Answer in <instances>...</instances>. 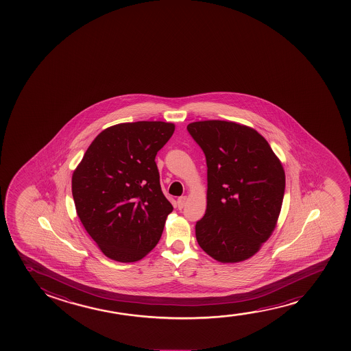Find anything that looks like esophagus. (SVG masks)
I'll use <instances>...</instances> for the list:
<instances>
[{"instance_id":"obj_1","label":"esophagus","mask_w":351,"mask_h":351,"mask_svg":"<svg viewBox=\"0 0 351 351\" xmlns=\"http://www.w3.org/2000/svg\"><path fill=\"white\" fill-rule=\"evenodd\" d=\"M187 197H181L178 199V207L180 210H182L184 205H186V202H187Z\"/></svg>"}]
</instances>
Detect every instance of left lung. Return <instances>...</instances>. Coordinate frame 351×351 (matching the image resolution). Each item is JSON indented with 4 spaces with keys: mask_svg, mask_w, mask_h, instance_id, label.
Segmentation results:
<instances>
[{
    "mask_svg": "<svg viewBox=\"0 0 351 351\" xmlns=\"http://www.w3.org/2000/svg\"><path fill=\"white\" fill-rule=\"evenodd\" d=\"M207 164L206 212L195 226L202 250L223 263H241L272 235L283 204L285 173L267 140L232 121L187 125Z\"/></svg>",
    "mask_w": 351,
    "mask_h": 351,
    "instance_id": "8db88e82",
    "label": "left lung"
}]
</instances>
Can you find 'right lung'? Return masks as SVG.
I'll return each instance as SVG.
<instances>
[{
  "label": "right lung",
  "instance_id": "right-lung-1",
  "mask_svg": "<svg viewBox=\"0 0 351 351\" xmlns=\"http://www.w3.org/2000/svg\"><path fill=\"white\" fill-rule=\"evenodd\" d=\"M173 130V123L163 121L108 127L73 171L77 217L111 260L139 261L158 243L173 206L162 192L154 158Z\"/></svg>",
  "mask_w": 351,
  "mask_h": 351
}]
</instances>
